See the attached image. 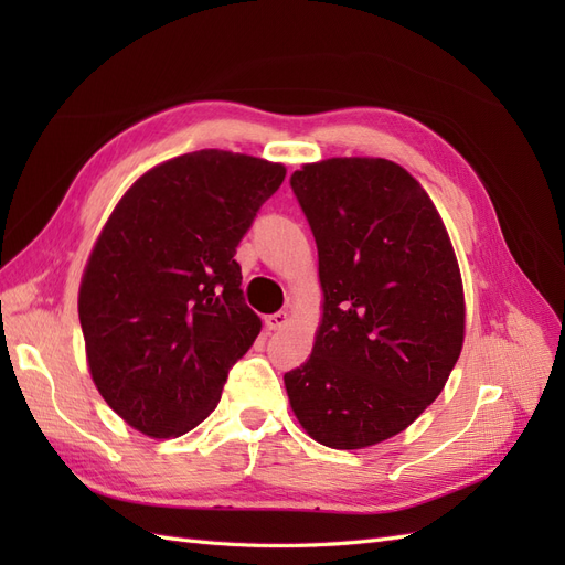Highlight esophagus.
<instances>
[{
	"mask_svg": "<svg viewBox=\"0 0 565 565\" xmlns=\"http://www.w3.org/2000/svg\"><path fill=\"white\" fill-rule=\"evenodd\" d=\"M287 322H289V313L287 311H278V313H273V316L266 318L268 330H282Z\"/></svg>",
	"mask_w": 565,
	"mask_h": 565,
	"instance_id": "34e87169",
	"label": "esophagus"
}]
</instances>
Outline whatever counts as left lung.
Wrapping results in <instances>:
<instances>
[{
    "label": "left lung",
    "mask_w": 565,
    "mask_h": 565,
    "mask_svg": "<svg viewBox=\"0 0 565 565\" xmlns=\"http://www.w3.org/2000/svg\"><path fill=\"white\" fill-rule=\"evenodd\" d=\"M292 191L318 245L313 353L285 372L289 407L320 446L363 450L405 431L465 344V285L419 181L384 158L301 164Z\"/></svg>",
    "instance_id": "left-lung-1"
}]
</instances>
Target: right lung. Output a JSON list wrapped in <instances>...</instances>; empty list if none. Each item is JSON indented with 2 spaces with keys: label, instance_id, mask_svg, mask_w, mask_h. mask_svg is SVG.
Wrapping results in <instances>:
<instances>
[{
  "label": "right lung",
  "instance_id": "right-lung-1",
  "mask_svg": "<svg viewBox=\"0 0 565 565\" xmlns=\"http://www.w3.org/2000/svg\"><path fill=\"white\" fill-rule=\"evenodd\" d=\"M285 164L198 150L136 179L100 228L77 311L89 374L136 431L177 438L207 417L262 318L235 247Z\"/></svg>",
  "mask_w": 565,
  "mask_h": 565
}]
</instances>
